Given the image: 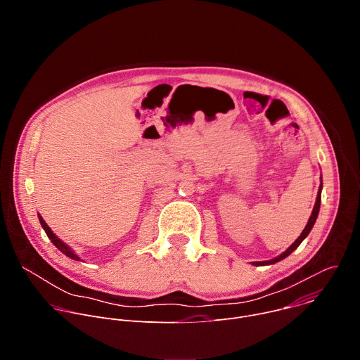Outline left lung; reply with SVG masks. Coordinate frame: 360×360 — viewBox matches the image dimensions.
Returning a JSON list of instances; mask_svg holds the SVG:
<instances>
[{"label": "left lung", "mask_w": 360, "mask_h": 360, "mask_svg": "<svg viewBox=\"0 0 360 360\" xmlns=\"http://www.w3.org/2000/svg\"><path fill=\"white\" fill-rule=\"evenodd\" d=\"M321 193H322V182H321V188H319V191H318V198H316V202H315V207H314V211H312V215H311V218H309V221H307V224H306V226H304V229L302 231V233H300V236L282 253V255H279L278 258H274V259H271V261H266V262H255L253 265H259V266H262V265H271V264H275V262H279V261H282L283 258H286L288 255H290L300 243H302V240L309 235V232H311V229L314 228V225H315V222H316V218H318V214H319V208H321Z\"/></svg>", "instance_id": "8db88e82"}]
</instances>
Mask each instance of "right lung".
Wrapping results in <instances>:
<instances>
[{
    "label": "right lung",
    "instance_id": "add662e5",
    "mask_svg": "<svg viewBox=\"0 0 360 360\" xmlns=\"http://www.w3.org/2000/svg\"><path fill=\"white\" fill-rule=\"evenodd\" d=\"M38 218H39V222H41V225H42V228H44V231H45V233H46V236L51 239V242H53L64 255H67L68 256V258H71V259H75V261H79V258H78V256L61 240V239H58L54 233H53V231H51L49 229V226L45 224V221L38 215Z\"/></svg>",
    "mask_w": 360,
    "mask_h": 360
}]
</instances>
